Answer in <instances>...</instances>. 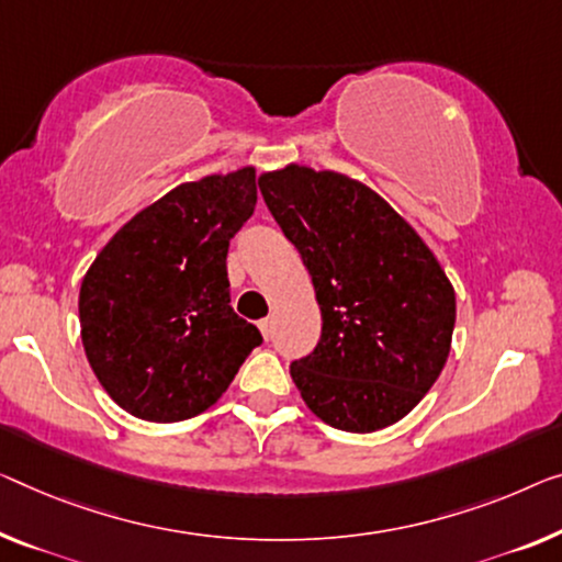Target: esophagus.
Here are the masks:
<instances>
[{
  "instance_id": "esophagus-1",
  "label": "esophagus",
  "mask_w": 562,
  "mask_h": 562,
  "mask_svg": "<svg viewBox=\"0 0 562 562\" xmlns=\"http://www.w3.org/2000/svg\"><path fill=\"white\" fill-rule=\"evenodd\" d=\"M259 330H262L265 340L272 338V321H270V317H265V321H259Z\"/></svg>"
}]
</instances>
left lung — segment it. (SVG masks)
<instances>
[{
  "mask_svg": "<svg viewBox=\"0 0 562 562\" xmlns=\"http://www.w3.org/2000/svg\"><path fill=\"white\" fill-rule=\"evenodd\" d=\"M265 204L303 255L321 340L290 373L310 412L368 434L404 418L447 363L457 300L422 237L375 191L305 166L265 173Z\"/></svg>",
  "mask_w": 562,
  "mask_h": 562,
  "instance_id": "obj_1",
  "label": "left lung"
}]
</instances>
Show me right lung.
Masks as SVG:
<instances>
[{
	"label": "right lung",
	"instance_id": "1",
	"mask_svg": "<svg viewBox=\"0 0 562 562\" xmlns=\"http://www.w3.org/2000/svg\"><path fill=\"white\" fill-rule=\"evenodd\" d=\"M257 206L252 169L181 183L95 257L80 288L82 346L125 412L156 424L204 412L262 342L229 305L227 252Z\"/></svg>",
	"mask_w": 562,
	"mask_h": 562
}]
</instances>
